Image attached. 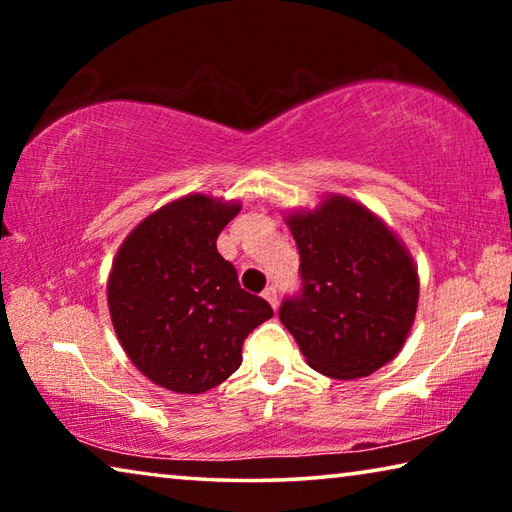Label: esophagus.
<instances>
[{"label":"esophagus","instance_id":"obj_1","mask_svg":"<svg viewBox=\"0 0 512 512\" xmlns=\"http://www.w3.org/2000/svg\"><path fill=\"white\" fill-rule=\"evenodd\" d=\"M262 296L268 300V305H271L273 309L277 307V289L273 287V284H271V287H266V289L262 291Z\"/></svg>","mask_w":512,"mask_h":512}]
</instances>
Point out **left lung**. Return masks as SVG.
Returning <instances> with one entry per match:
<instances>
[{
    "label": "left lung",
    "mask_w": 512,
    "mask_h": 512,
    "mask_svg": "<svg viewBox=\"0 0 512 512\" xmlns=\"http://www.w3.org/2000/svg\"><path fill=\"white\" fill-rule=\"evenodd\" d=\"M287 225L302 287L280 320L311 368L332 379L368 377L402 350L418 309L413 257L368 207L332 194Z\"/></svg>",
    "instance_id": "obj_1"
}]
</instances>
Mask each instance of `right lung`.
Here are the masks:
<instances>
[{
  "instance_id": "add662e5",
  "label": "right lung",
  "mask_w": 512,
  "mask_h": 512,
  "mask_svg": "<svg viewBox=\"0 0 512 512\" xmlns=\"http://www.w3.org/2000/svg\"><path fill=\"white\" fill-rule=\"evenodd\" d=\"M239 203L189 194L146 216L119 246L108 307L135 368L173 393H205L241 366V345L273 316L239 287L216 239Z\"/></svg>"
}]
</instances>
